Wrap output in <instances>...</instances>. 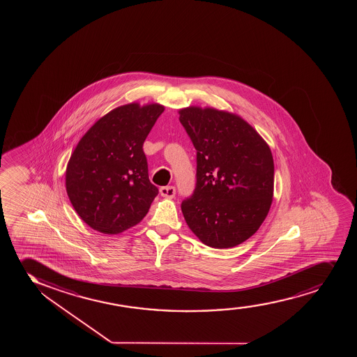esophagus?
I'll return each instance as SVG.
<instances>
[{
  "label": "esophagus",
  "mask_w": 357,
  "mask_h": 357,
  "mask_svg": "<svg viewBox=\"0 0 357 357\" xmlns=\"http://www.w3.org/2000/svg\"><path fill=\"white\" fill-rule=\"evenodd\" d=\"M160 193L162 197L172 199V197H175L176 190H175V187H172V185H165V187H162L160 189Z\"/></svg>",
  "instance_id": "34e87169"
}]
</instances>
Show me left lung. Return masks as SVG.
I'll return each instance as SVG.
<instances>
[{
	"mask_svg": "<svg viewBox=\"0 0 357 357\" xmlns=\"http://www.w3.org/2000/svg\"><path fill=\"white\" fill-rule=\"evenodd\" d=\"M178 114L197 150V187L181 205L185 222L205 245L242 244L262 225L273 202L271 148L234 113L189 106Z\"/></svg>",
	"mask_w": 357,
	"mask_h": 357,
	"instance_id": "obj_1",
	"label": "left lung"
}]
</instances>
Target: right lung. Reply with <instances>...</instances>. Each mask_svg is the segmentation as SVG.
I'll list each match as a JSON object with an SVG mask.
<instances>
[{"label": "right lung", "mask_w": 357, "mask_h": 357, "mask_svg": "<svg viewBox=\"0 0 357 357\" xmlns=\"http://www.w3.org/2000/svg\"><path fill=\"white\" fill-rule=\"evenodd\" d=\"M164 111L160 103L116 107L79 139L66 172V193L86 225L118 234L146 215L158 194L143 144Z\"/></svg>", "instance_id": "obj_1"}]
</instances>
